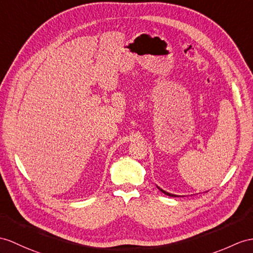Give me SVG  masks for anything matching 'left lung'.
Instances as JSON below:
<instances>
[{
  "label": "left lung",
  "instance_id": "8db88e82",
  "mask_svg": "<svg viewBox=\"0 0 253 253\" xmlns=\"http://www.w3.org/2000/svg\"><path fill=\"white\" fill-rule=\"evenodd\" d=\"M158 189L161 191V192H163L164 194H166V195H169V196H173V198H176V196H180V195H176V194H171V193H169V192H166V191H164V190H162L161 188H159L158 187Z\"/></svg>",
  "mask_w": 253,
  "mask_h": 253
}]
</instances>
